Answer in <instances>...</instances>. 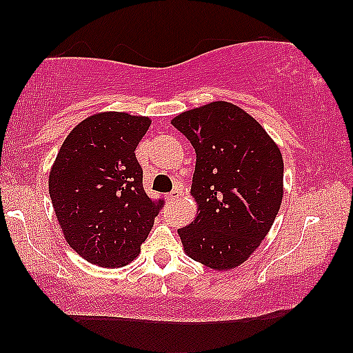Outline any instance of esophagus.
Segmentation results:
<instances>
[{
	"instance_id": "34e87169",
	"label": "esophagus",
	"mask_w": 353,
	"mask_h": 353,
	"mask_svg": "<svg viewBox=\"0 0 353 353\" xmlns=\"http://www.w3.org/2000/svg\"><path fill=\"white\" fill-rule=\"evenodd\" d=\"M181 196H183V190H181V188L180 186H176L175 188V190H173L172 191V193L170 194H168V203H175V201H178V199H180L181 198Z\"/></svg>"
}]
</instances>
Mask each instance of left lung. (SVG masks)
Returning a JSON list of instances; mask_svg holds the SVG:
<instances>
[{
	"mask_svg": "<svg viewBox=\"0 0 353 353\" xmlns=\"http://www.w3.org/2000/svg\"><path fill=\"white\" fill-rule=\"evenodd\" d=\"M172 125L196 150L198 214L178 228L185 253L216 271L235 269L263 243L281 209V149L243 108L222 100L183 112Z\"/></svg>",
	"mask_w": 353,
	"mask_h": 353,
	"instance_id": "1",
	"label": "left lung"
}]
</instances>
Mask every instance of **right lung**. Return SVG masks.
Returning <instances> with one entry per match:
<instances>
[{"label": "right lung", "instance_id": "right-lung-1", "mask_svg": "<svg viewBox=\"0 0 353 353\" xmlns=\"http://www.w3.org/2000/svg\"><path fill=\"white\" fill-rule=\"evenodd\" d=\"M150 118L102 112L68 134L50 170L48 191L68 245L100 268L137 258L162 209L145 194L134 150Z\"/></svg>", "mask_w": 353, "mask_h": 353}]
</instances>
